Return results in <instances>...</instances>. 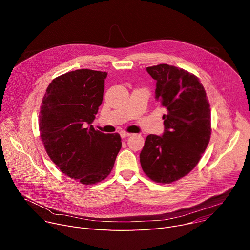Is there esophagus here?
Returning <instances> with one entry per match:
<instances>
[{
  "mask_svg": "<svg viewBox=\"0 0 250 250\" xmlns=\"http://www.w3.org/2000/svg\"><path fill=\"white\" fill-rule=\"evenodd\" d=\"M130 135H131V133H128V132H125V131H122V132H121L122 138H125V137H128V136H130Z\"/></svg>",
  "mask_w": 250,
  "mask_h": 250,
  "instance_id": "obj_1",
  "label": "esophagus"
}]
</instances>
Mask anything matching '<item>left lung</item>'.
I'll use <instances>...</instances> for the list:
<instances>
[{
	"label": "left lung",
	"mask_w": 250,
	"mask_h": 250,
	"mask_svg": "<svg viewBox=\"0 0 250 250\" xmlns=\"http://www.w3.org/2000/svg\"><path fill=\"white\" fill-rule=\"evenodd\" d=\"M156 80L155 98L166 109L164 132L149 134L139 158L149 179L170 184L189 174L210 138V109L197 76L168 64L146 68Z\"/></svg>",
	"instance_id": "1"
}]
</instances>
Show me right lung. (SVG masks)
Returning <instances> with one entry per match:
<instances>
[{"label":"right lung","instance_id":"right-lung-1","mask_svg":"<svg viewBox=\"0 0 250 250\" xmlns=\"http://www.w3.org/2000/svg\"><path fill=\"white\" fill-rule=\"evenodd\" d=\"M106 72L79 69L52 80L43 96L39 126L44 148L62 173L92 185L111 173L122 148L119 133L93 125L103 101Z\"/></svg>","mask_w":250,"mask_h":250}]
</instances>
